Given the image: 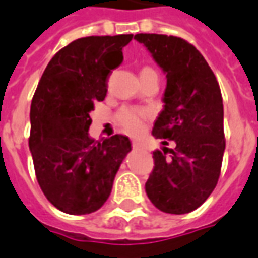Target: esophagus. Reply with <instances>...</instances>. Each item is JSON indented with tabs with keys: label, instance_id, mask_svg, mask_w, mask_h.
Segmentation results:
<instances>
[{
	"label": "esophagus",
	"instance_id": "34e87169",
	"mask_svg": "<svg viewBox=\"0 0 258 258\" xmlns=\"http://www.w3.org/2000/svg\"><path fill=\"white\" fill-rule=\"evenodd\" d=\"M133 148L134 149H145L144 144L139 142V141H133Z\"/></svg>",
	"mask_w": 258,
	"mask_h": 258
}]
</instances>
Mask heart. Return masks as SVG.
<instances>
[{"label": "heart", "instance_id": "1", "mask_svg": "<svg viewBox=\"0 0 258 258\" xmlns=\"http://www.w3.org/2000/svg\"><path fill=\"white\" fill-rule=\"evenodd\" d=\"M146 70H150V68H144L142 71ZM149 116H150L149 109L137 108V106H124L117 113V123L130 134H139L144 130L145 120L148 119Z\"/></svg>", "mask_w": 258, "mask_h": 258}]
</instances>
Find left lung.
<instances>
[{
    "instance_id": "1",
    "label": "left lung",
    "mask_w": 258,
    "mask_h": 258,
    "mask_svg": "<svg viewBox=\"0 0 258 258\" xmlns=\"http://www.w3.org/2000/svg\"><path fill=\"white\" fill-rule=\"evenodd\" d=\"M134 38L167 74L165 105L152 131L163 141L164 153L153 152L146 194L161 212L188 213L207 201L220 176L226 149L220 87L205 58L187 41L163 34ZM169 143L173 149L165 148Z\"/></svg>"
}]
</instances>
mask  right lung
Segmentation results:
<instances>
[{"mask_svg": "<svg viewBox=\"0 0 258 258\" xmlns=\"http://www.w3.org/2000/svg\"><path fill=\"white\" fill-rule=\"evenodd\" d=\"M133 34L86 37L54 54L31 101L28 145L45 197L68 215L98 211L131 150L125 135L89 137L90 112L104 101L108 76L123 62Z\"/></svg>", "mask_w": 258, "mask_h": 258, "instance_id": "1", "label": "right lung"}]
</instances>
